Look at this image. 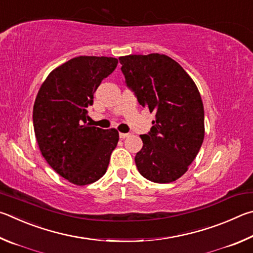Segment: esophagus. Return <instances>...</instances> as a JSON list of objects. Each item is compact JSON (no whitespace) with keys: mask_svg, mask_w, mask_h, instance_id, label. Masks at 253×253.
Wrapping results in <instances>:
<instances>
[{"mask_svg":"<svg viewBox=\"0 0 253 253\" xmlns=\"http://www.w3.org/2000/svg\"><path fill=\"white\" fill-rule=\"evenodd\" d=\"M130 134L129 133H120L119 134V136H120V138H121V139H126V138H127V136H129Z\"/></svg>","mask_w":253,"mask_h":253,"instance_id":"1","label":"esophagus"}]
</instances>
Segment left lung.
I'll return each instance as SVG.
<instances>
[{
	"instance_id": "left-lung-1",
	"label": "left lung",
	"mask_w": 253,
	"mask_h": 253,
	"mask_svg": "<svg viewBox=\"0 0 253 253\" xmlns=\"http://www.w3.org/2000/svg\"><path fill=\"white\" fill-rule=\"evenodd\" d=\"M126 84L139 103L156 113L134 158L152 182L178 180L196 159L205 138V110L198 87L178 62L152 53L119 57Z\"/></svg>"
}]
</instances>
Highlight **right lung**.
Instances as JSON below:
<instances>
[{"instance_id":"1","label":"right lung","mask_w":253,"mask_h":253,"mask_svg":"<svg viewBox=\"0 0 253 253\" xmlns=\"http://www.w3.org/2000/svg\"><path fill=\"white\" fill-rule=\"evenodd\" d=\"M117 65L114 57H74L48 74L35 99L39 148L52 169L71 183L86 185L102 178L118 144L115 129L85 124L93 94Z\"/></svg>"}]
</instances>
